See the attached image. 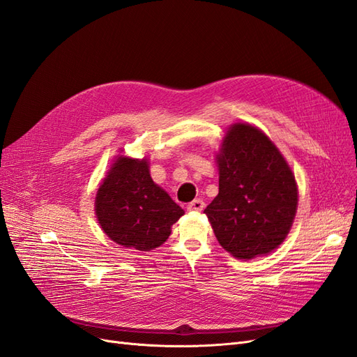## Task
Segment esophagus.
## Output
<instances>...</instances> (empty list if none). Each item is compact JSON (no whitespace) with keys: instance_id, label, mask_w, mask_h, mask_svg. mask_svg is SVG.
<instances>
[{"instance_id":"34e87169","label":"esophagus","mask_w":357,"mask_h":357,"mask_svg":"<svg viewBox=\"0 0 357 357\" xmlns=\"http://www.w3.org/2000/svg\"><path fill=\"white\" fill-rule=\"evenodd\" d=\"M205 207V204L202 199H193L192 202L188 204V210L189 211H202Z\"/></svg>"}]
</instances>
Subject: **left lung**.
Instances as JSON below:
<instances>
[{
    "mask_svg": "<svg viewBox=\"0 0 357 357\" xmlns=\"http://www.w3.org/2000/svg\"><path fill=\"white\" fill-rule=\"evenodd\" d=\"M215 160L219 195L204 210L215 238L238 259L271 253L284 241L298 207L286 159L261 129L234 123Z\"/></svg>",
    "mask_w": 357,
    "mask_h": 357,
    "instance_id": "1",
    "label": "left lung"
}]
</instances>
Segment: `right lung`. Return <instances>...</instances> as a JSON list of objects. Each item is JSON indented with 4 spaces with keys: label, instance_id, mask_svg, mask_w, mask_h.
Masks as SVG:
<instances>
[{
    "label": "right lung",
    "instance_id": "right-lung-1",
    "mask_svg": "<svg viewBox=\"0 0 357 357\" xmlns=\"http://www.w3.org/2000/svg\"><path fill=\"white\" fill-rule=\"evenodd\" d=\"M95 213L109 238L149 252L164 244L185 211L150 177L147 159L119 156L96 192Z\"/></svg>",
    "mask_w": 357,
    "mask_h": 357
}]
</instances>
